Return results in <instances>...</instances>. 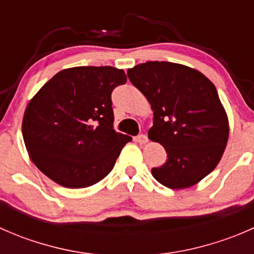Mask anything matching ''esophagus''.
<instances>
[{"label": "esophagus", "instance_id": "34e87169", "mask_svg": "<svg viewBox=\"0 0 254 254\" xmlns=\"http://www.w3.org/2000/svg\"><path fill=\"white\" fill-rule=\"evenodd\" d=\"M136 141L141 143V145H145V143L148 142V137L146 136V135H139V136L136 137Z\"/></svg>", "mask_w": 254, "mask_h": 254}]
</instances>
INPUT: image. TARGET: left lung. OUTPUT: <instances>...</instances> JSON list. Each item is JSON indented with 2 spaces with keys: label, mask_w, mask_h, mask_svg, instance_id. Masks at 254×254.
Returning a JSON list of instances; mask_svg holds the SVG:
<instances>
[{
  "label": "left lung",
  "mask_w": 254,
  "mask_h": 254,
  "mask_svg": "<svg viewBox=\"0 0 254 254\" xmlns=\"http://www.w3.org/2000/svg\"><path fill=\"white\" fill-rule=\"evenodd\" d=\"M130 82L153 112L148 139L161 143L167 161L153 178L171 189L193 187L211 173L229 140V118L214 83L195 68L148 61L127 70Z\"/></svg>",
  "instance_id": "obj_1"
}]
</instances>
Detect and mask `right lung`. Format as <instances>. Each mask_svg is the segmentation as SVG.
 <instances>
[{
  "mask_svg": "<svg viewBox=\"0 0 254 254\" xmlns=\"http://www.w3.org/2000/svg\"><path fill=\"white\" fill-rule=\"evenodd\" d=\"M127 82L112 66L65 68L25 108L23 140L35 166L66 188H86L109 175L131 137L113 129L112 91Z\"/></svg>",
  "mask_w": 254,
  "mask_h": 254,
  "instance_id": "obj_1",
  "label": "right lung"
}]
</instances>
